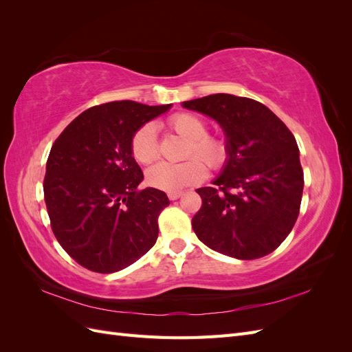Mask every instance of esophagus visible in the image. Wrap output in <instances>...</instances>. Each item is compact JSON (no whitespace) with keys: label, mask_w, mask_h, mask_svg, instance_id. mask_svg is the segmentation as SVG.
Returning <instances> with one entry per match:
<instances>
[{"label":"esophagus","mask_w":352,"mask_h":352,"mask_svg":"<svg viewBox=\"0 0 352 352\" xmlns=\"http://www.w3.org/2000/svg\"><path fill=\"white\" fill-rule=\"evenodd\" d=\"M184 194L182 192H179V190H177V192H168L167 194V197H168V199L170 201H175V199H177V198H180V197H182Z\"/></svg>","instance_id":"1"}]
</instances>
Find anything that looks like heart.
I'll use <instances>...</instances> for the list:
<instances>
[{
  "label": "heart",
  "mask_w": 352,
  "mask_h": 352,
  "mask_svg": "<svg viewBox=\"0 0 352 352\" xmlns=\"http://www.w3.org/2000/svg\"><path fill=\"white\" fill-rule=\"evenodd\" d=\"M166 126L186 141L184 158L188 160L179 164L158 163L148 168L145 179L150 186L167 192H177L204 180L207 168L201 164L202 161L211 170H217L226 163L229 157L228 140L220 133L207 132L208 124L204 117L195 113L180 111L170 116ZM131 153L140 164L155 162L158 157V142L153 124L145 123L136 129L131 140Z\"/></svg>",
  "instance_id": "obj_1"
}]
</instances>
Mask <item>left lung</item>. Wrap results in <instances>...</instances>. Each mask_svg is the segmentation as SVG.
I'll list each match as a JSON object with an SVG mask.
<instances>
[{"label":"left lung","instance_id":"8db88e82","mask_svg":"<svg viewBox=\"0 0 352 352\" xmlns=\"http://www.w3.org/2000/svg\"><path fill=\"white\" fill-rule=\"evenodd\" d=\"M184 107L217 120L229 144L214 186L197 189L202 206L192 229L198 239L239 260L273 252L301 207L304 173L292 132L264 104L230 94L185 101Z\"/></svg>","mask_w":352,"mask_h":352}]
</instances>
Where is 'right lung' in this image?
I'll use <instances>...</instances> for the list:
<instances>
[{
	"label": "right lung",
	"instance_id": "obj_1",
	"mask_svg": "<svg viewBox=\"0 0 352 352\" xmlns=\"http://www.w3.org/2000/svg\"><path fill=\"white\" fill-rule=\"evenodd\" d=\"M170 109L113 101L80 113L52 144L44 198L58 243L82 267L114 273L150 250L168 198L140 189L144 175L131 153L136 129Z\"/></svg>",
	"mask_w": 352,
	"mask_h": 352
}]
</instances>
